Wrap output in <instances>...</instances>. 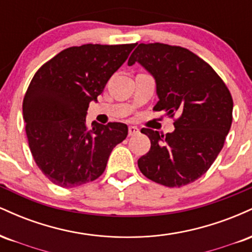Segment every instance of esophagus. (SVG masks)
<instances>
[{"instance_id":"esophagus-1","label":"esophagus","mask_w":252,"mask_h":252,"mask_svg":"<svg viewBox=\"0 0 252 252\" xmlns=\"http://www.w3.org/2000/svg\"><path fill=\"white\" fill-rule=\"evenodd\" d=\"M129 136H132V135H136L140 132V129L137 128V126H129Z\"/></svg>"}]
</instances>
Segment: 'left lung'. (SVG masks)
I'll use <instances>...</instances> for the list:
<instances>
[{
    "mask_svg": "<svg viewBox=\"0 0 252 252\" xmlns=\"http://www.w3.org/2000/svg\"><path fill=\"white\" fill-rule=\"evenodd\" d=\"M135 63L155 79L154 110L178 116L173 132L141 130L150 150L138 158V168L163 186L190 184L207 172L224 146L232 123L230 91L209 63L179 46L140 43L128 65Z\"/></svg>",
    "mask_w": 252,
    "mask_h": 252,
    "instance_id": "8db88e82",
    "label": "left lung"
}]
</instances>
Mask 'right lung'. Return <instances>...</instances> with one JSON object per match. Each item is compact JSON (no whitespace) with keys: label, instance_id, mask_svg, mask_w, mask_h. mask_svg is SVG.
Segmentation results:
<instances>
[{"label":"right lung","instance_id":"1","mask_svg":"<svg viewBox=\"0 0 252 252\" xmlns=\"http://www.w3.org/2000/svg\"><path fill=\"white\" fill-rule=\"evenodd\" d=\"M135 46L66 48L34 74L22 104L26 134L37 167L53 184L71 189L96 180L126 140V124L94 121L88 126L86 115Z\"/></svg>","mask_w":252,"mask_h":252}]
</instances>
